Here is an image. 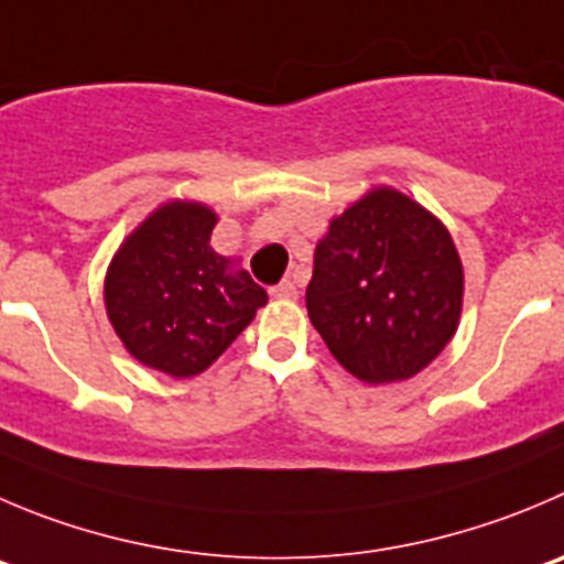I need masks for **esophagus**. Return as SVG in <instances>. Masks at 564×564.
<instances>
[{
	"label": "esophagus",
	"mask_w": 564,
	"mask_h": 564,
	"mask_svg": "<svg viewBox=\"0 0 564 564\" xmlns=\"http://www.w3.org/2000/svg\"><path fill=\"white\" fill-rule=\"evenodd\" d=\"M271 296L273 299H285V302H293V299H299L296 282H291V279H282L279 285L271 288Z\"/></svg>",
	"instance_id": "obj_1"
}]
</instances>
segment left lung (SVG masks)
<instances>
[{
  "mask_svg": "<svg viewBox=\"0 0 564 564\" xmlns=\"http://www.w3.org/2000/svg\"><path fill=\"white\" fill-rule=\"evenodd\" d=\"M307 313L332 357L359 382L415 377L457 332V246L417 202L377 187L332 218L315 246Z\"/></svg>",
  "mask_w": 564,
  "mask_h": 564,
  "instance_id": "left-lung-1",
  "label": "left lung"
}]
</instances>
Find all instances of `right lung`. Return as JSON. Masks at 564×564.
I'll return each instance as SVG.
<instances>
[{
	"label": "right lung",
	"instance_id": "1",
	"mask_svg": "<svg viewBox=\"0 0 564 564\" xmlns=\"http://www.w3.org/2000/svg\"><path fill=\"white\" fill-rule=\"evenodd\" d=\"M216 213L198 202L158 207L112 257L105 307L143 366L187 379L210 368L265 307L268 293L210 246Z\"/></svg>",
	"mask_w": 564,
	"mask_h": 564
}]
</instances>
